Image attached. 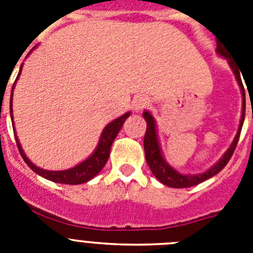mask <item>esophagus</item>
<instances>
[{
  "instance_id": "34e87169",
  "label": "esophagus",
  "mask_w": 253,
  "mask_h": 253,
  "mask_svg": "<svg viewBox=\"0 0 253 253\" xmlns=\"http://www.w3.org/2000/svg\"><path fill=\"white\" fill-rule=\"evenodd\" d=\"M149 105V101L148 99H146V97H138V99L134 100V109L137 111L139 110H143L144 107H147Z\"/></svg>"
}]
</instances>
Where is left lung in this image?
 Listing matches in <instances>:
<instances>
[{"instance_id":"8db88e82","label":"left lung","mask_w":253,"mask_h":253,"mask_svg":"<svg viewBox=\"0 0 253 253\" xmlns=\"http://www.w3.org/2000/svg\"><path fill=\"white\" fill-rule=\"evenodd\" d=\"M216 53L222 57L228 58L227 50H225L224 45H219L216 44ZM228 62L231 64L232 69H233L234 76H236L238 84L241 87V91H242L243 95V109H242V116H241L240 126H238V131H237L236 137H234L233 142H232L231 147L227 149L224 154L222 156V158L218 161V162L214 165L213 167H210L208 171H205L204 173H198V175H184V173H180L178 171H176L173 167H171L169 163L166 162V160L163 158L162 152H161L160 143L157 139V130H156V122H154L153 116L151 115V113L148 111H144L143 116L147 122V130L146 135H144V142H143V146H144V152H146V161L148 163L149 169H151L152 173L156 176L160 182H162L163 185L169 187H175V189H184V187H190L195 186V185L200 184L203 181L208 180V178L215 176L218 172L222 171L225 167L229 160H231L232 154H233L234 149L237 147V143L240 139V134L242 130L243 120H245V110H246V100H245V88H243L242 80H241V73L238 71V68H236V66L233 64V60L228 58Z\"/></svg>"}]
</instances>
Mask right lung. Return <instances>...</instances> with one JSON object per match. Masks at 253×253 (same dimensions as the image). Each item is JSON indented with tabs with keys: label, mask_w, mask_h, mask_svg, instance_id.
I'll use <instances>...</instances> for the list:
<instances>
[{
	"label": "right lung",
	"mask_w": 253,
	"mask_h": 253,
	"mask_svg": "<svg viewBox=\"0 0 253 253\" xmlns=\"http://www.w3.org/2000/svg\"><path fill=\"white\" fill-rule=\"evenodd\" d=\"M21 68H22V64L21 67H20V72L19 75H17V78H19L20 73H21ZM13 87H15V84H13L12 86V91H13ZM10 114H11V119H12V93H11V99H10ZM129 115H130V113H126L124 114V115L120 116V118H118V119L109 123V124L105 126L104 130H102L101 137H100V140H99V144H97L95 152L91 154L90 157L87 158V160H84V162L80 163V165H77V166L72 167V169H64V171H48V169H39V167L35 166L34 163H31V161L25 156L21 146H20V142L19 139H17L16 134H15L17 148H19L20 154H21V157L24 158V161L26 162V165H28V166L35 172V173L42 176V177L53 181V182H58V184H67V185L84 184V182H87V181H90L91 178L95 177V176L97 175L102 169H104L107 160H109V156H110L111 144H113L114 139L116 138V135H118L119 130L122 129L123 124H124V122L126 120V118H128ZM13 128H15V126H13Z\"/></svg>",
	"instance_id": "1"
}]
</instances>
